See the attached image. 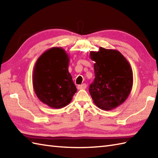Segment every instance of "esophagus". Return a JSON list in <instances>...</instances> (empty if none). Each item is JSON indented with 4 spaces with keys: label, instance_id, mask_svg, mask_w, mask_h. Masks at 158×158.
<instances>
[{
    "label": "esophagus",
    "instance_id": "obj_1",
    "mask_svg": "<svg viewBox=\"0 0 158 158\" xmlns=\"http://www.w3.org/2000/svg\"><path fill=\"white\" fill-rule=\"evenodd\" d=\"M87 87V85L85 84V83H83V84L81 85H79L78 86H77V89H85Z\"/></svg>",
    "mask_w": 158,
    "mask_h": 158
}]
</instances>
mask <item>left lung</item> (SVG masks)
<instances>
[{
  "instance_id": "left-lung-1",
  "label": "left lung",
  "mask_w": 158,
  "mask_h": 158,
  "mask_svg": "<svg viewBox=\"0 0 158 158\" xmlns=\"http://www.w3.org/2000/svg\"><path fill=\"white\" fill-rule=\"evenodd\" d=\"M94 62L95 79L89 92L95 105L109 110L126 101L133 85V73L128 61L119 51L100 48L90 52Z\"/></svg>"
}]
</instances>
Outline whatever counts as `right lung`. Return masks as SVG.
<instances>
[{"label": "right lung", "instance_id": "obj_1", "mask_svg": "<svg viewBox=\"0 0 158 158\" xmlns=\"http://www.w3.org/2000/svg\"><path fill=\"white\" fill-rule=\"evenodd\" d=\"M69 56L62 48L47 50L36 60L32 84L36 96L53 109H61L71 102L77 92L69 72Z\"/></svg>", "mask_w": 158, "mask_h": 158}]
</instances>
